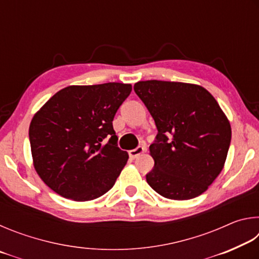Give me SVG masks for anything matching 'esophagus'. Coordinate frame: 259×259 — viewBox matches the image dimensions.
Returning a JSON list of instances; mask_svg holds the SVG:
<instances>
[{
    "label": "esophagus",
    "mask_w": 259,
    "mask_h": 259,
    "mask_svg": "<svg viewBox=\"0 0 259 259\" xmlns=\"http://www.w3.org/2000/svg\"><path fill=\"white\" fill-rule=\"evenodd\" d=\"M145 146H138L137 148H135V150H131L129 151V156L131 159H136V157L139 156L140 154H143L144 152H145Z\"/></svg>",
    "instance_id": "34e87169"
}]
</instances>
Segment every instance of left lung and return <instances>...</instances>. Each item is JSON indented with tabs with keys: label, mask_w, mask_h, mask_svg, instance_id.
<instances>
[{
	"label": "left lung",
	"mask_w": 259,
	"mask_h": 259,
	"mask_svg": "<svg viewBox=\"0 0 259 259\" xmlns=\"http://www.w3.org/2000/svg\"><path fill=\"white\" fill-rule=\"evenodd\" d=\"M135 93L154 119V168L146 181L160 195L190 200L208 190L224 168L231 124L217 100L198 84L139 81Z\"/></svg>",
	"instance_id": "1"
}]
</instances>
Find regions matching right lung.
<instances>
[{
	"mask_svg": "<svg viewBox=\"0 0 259 259\" xmlns=\"http://www.w3.org/2000/svg\"><path fill=\"white\" fill-rule=\"evenodd\" d=\"M131 89L116 82L69 85L33 116L34 168L57 194L82 202L99 198L115 184L129 155L117 147L113 119Z\"/></svg>",
	"mask_w": 259,
	"mask_h": 259,
	"instance_id": "obj_1",
	"label": "right lung"
}]
</instances>
